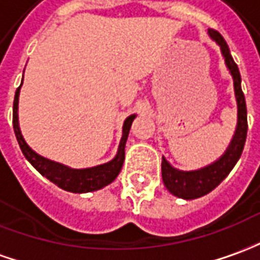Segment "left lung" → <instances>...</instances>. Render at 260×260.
I'll use <instances>...</instances> for the list:
<instances>
[{"mask_svg":"<svg viewBox=\"0 0 260 260\" xmlns=\"http://www.w3.org/2000/svg\"><path fill=\"white\" fill-rule=\"evenodd\" d=\"M208 32H209V37L212 40L220 47L228 70L234 78L235 96H236V104H238V125H236L234 138H232L225 153L218 160H215L213 164L208 165V167L201 168L198 171H179V169H175L162 156V181H164V185L167 186V189L172 195L182 198V199H197V198L204 197L206 193H209L211 190L215 189L219 183L229 175V172L234 169L236 162L241 158L243 146H245V141H246V134H248L246 102H245V95L242 92L239 68L235 63L223 37L215 29H209Z\"/></svg>","mask_w":260,"mask_h":260,"instance_id":"left-lung-1","label":"left lung"}]
</instances>
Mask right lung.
<instances>
[{
    "label": "right lung",
    "mask_w": 260,
    "mask_h": 260,
    "mask_svg": "<svg viewBox=\"0 0 260 260\" xmlns=\"http://www.w3.org/2000/svg\"><path fill=\"white\" fill-rule=\"evenodd\" d=\"M21 85L15 91L14 108H12V125H14V132H15L19 148L24 153V156L28 159V162L42 176H45L52 183H55L56 186H59L63 190H68V192H74V193L93 192V190H98L101 188H104V186H107L114 181L121 172L123 159H125V144H126V139H128V134H129L132 121L135 119L137 115H131L125 119L122 126V138H121V142H119V146H118V152H116L114 159L109 160L107 164L98 165V167L85 168V169H72L70 167H65L62 164H58V162L47 159L41 155H38L28 146L25 139L22 138L18 123V98Z\"/></svg>",
    "instance_id": "1"
}]
</instances>
